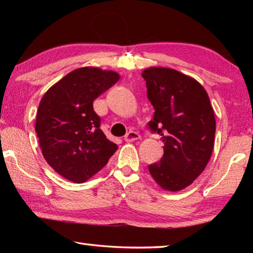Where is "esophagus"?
Here are the masks:
<instances>
[{
    "instance_id": "34e87169",
    "label": "esophagus",
    "mask_w": 253,
    "mask_h": 253,
    "mask_svg": "<svg viewBox=\"0 0 253 253\" xmlns=\"http://www.w3.org/2000/svg\"><path fill=\"white\" fill-rule=\"evenodd\" d=\"M140 138V136H139V134L138 132H136V131H132V130H130V131H128L127 134L125 135V137H124V139L126 140L127 143H130V142H135V140H137V139H139Z\"/></svg>"
}]
</instances>
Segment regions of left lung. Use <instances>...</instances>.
<instances>
[{"mask_svg":"<svg viewBox=\"0 0 253 253\" xmlns=\"http://www.w3.org/2000/svg\"><path fill=\"white\" fill-rule=\"evenodd\" d=\"M153 105L148 127L162 136L164 155L148 166L162 188L172 192L191 185L212 155L215 118L203 85L177 70L151 67L142 74Z\"/></svg>","mask_w":253,"mask_h":253,"instance_id":"left-lung-1","label":"left lung"}]
</instances>
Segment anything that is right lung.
<instances>
[{
	"label": "right lung",
	"mask_w": 253,
	"mask_h": 253,
	"mask_svg": "<svg viewBox=\"0 0 253 253\" xmlns=\"http://www.w3.org/2000/svg\"><path fill=\"white\" fill-rule=\"evenodd\" d=\"M119 78L115 71L79 68L42 97L36 122L42 155L55 172L71 182L87 181L117 151V145L100 129L92 101Z\"/></svg>",
	"instance_id": "1"
}]
</instances>
